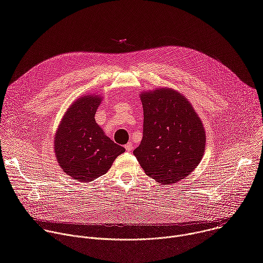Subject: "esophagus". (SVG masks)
<instances>
[{
	"mask_svg": "<svg viewBox=\"0 0 263 263\" xmlns=\"http://www.w3.org/2000/svg\"><path fill=\"white\" fill-rule=\"evenodd\" d=\"M125 147H126V149H127L128 152H131L132 148H133V143H132V142H128V143L125 145Z\"/></svg>",
	"mask_w": 263,
	"mask_h": 263,
	"instance_id": "1",
	"label": "esophagus"
}]
</instances>
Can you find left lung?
Returning a JSON list of instances; mask_svg holds the SVG:
<instances>
[{
  "mask_svg": "<svg viewBox=\"0 0 263 263\" xmlns=\"http://www.w3.org/2000/svg\"><path fill=\"white\" fill-rule=\"evenodd\" d=\"M140 100L143 133L133 154L148 177L174 184L203 158L206 135L202 121L190 101L173 88L141 92Z\"/></svg>",
  "mask_w": 263,
  "mask_h": 263,
  "instance_id": "8db88e82",
  "label": "left lung"
}]
</instances>
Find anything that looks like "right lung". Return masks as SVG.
<instances>
[{
    "label": "right lung",
    "mask_w": 263,
    "mask_h": 263,
    "mask_svg": "<svg viewBox=\"0 0 263 263\" xmlns=\"http://www.w3.org/2000/svg\"><path fill=\"white\" fill-rule=\"evenodd\" d=\"M102 97L78 98L64 114L54 138L57 161L65 174L79 182H90L106 174L125 147L112 141L96 123Z\"/></svg>",
    "instance_id": "add662e5"
}]
</instances>
